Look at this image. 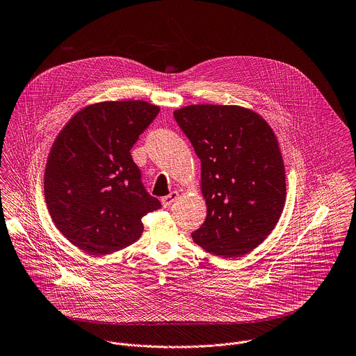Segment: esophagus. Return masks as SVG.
Wrapping results in <instances>:
<instances>
[{"label": "esophagus", "instance_id": "esophagus-1", "mask_svg": "<svg viewBox=\"0 0 356 356\" xmlns=\"http://www.w3.org/2000/svg\"><path fill=\"white\" fill-rule=\"evenodd\" d=\"M177 197H179V193H177V191H172L169 195L163 197V198H162V205H163V208H169V207L177 200Z\"/></svg>", "mask_w": 356, "mask_h": 356}]
</instances>
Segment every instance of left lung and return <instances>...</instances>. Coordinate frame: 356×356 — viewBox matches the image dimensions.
Here are the masks:
<instances>
[{
    "label": "left lung",
    "instance_id": "left-lung-1",
    "mask_svg": "<svg viewBox=\"0 0 356 356\" xmlns=\"http://www.w3.org/2000/svg\"><path fill=\"white\" fill-rule=\"evenodd\" d=\"M201 161L208 207L191 237L205 251L236 258L275 229L286 202V172L276 136L254 111L190 105L173 113Z\"/></svg>",
    "mask_w": 356,
    "mask_h": 356
}]
</instances>
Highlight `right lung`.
Segmentation results:
<instances>
[{
    "label": "right lung",
    "mask_w": 356,
    "mask_h": 356,
    "mask_svg": "<svg viewBox=\"0 0 356 356\" xmlns=\"http://www.w3.org/2000/svg\"><path fill=\"white\" fill-rule=\"evenodd\" d=\"M144 101H109L77 112L52 144L44 197L58 230L90 255L136 243L141 218L161 208L141 181L130 149L156 118Z\"/></svg>",
    "instance_id": "add662e5"
}]
</instances>
